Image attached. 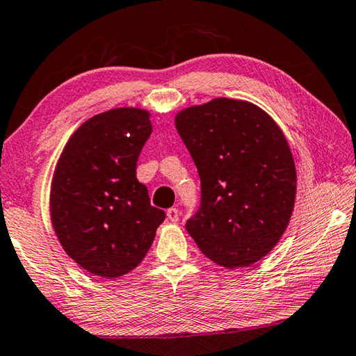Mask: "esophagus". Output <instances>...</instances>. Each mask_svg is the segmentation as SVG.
I'll return each mask as SVG.
<instances>
[{
	"mask_svg": "<svg viewBox=\"0 0 356 356\" xmlns=\"http://www.w3.org/2000/svg\"><path fill=\"white\" fill-rule=\"evenodd\" d=\"M167 219L170 220V222H173V223H177L178 219H179V209L178 208L167 209Z\"/></svg>",
	"mask_w": 356,
	"mask_h": 356,
	"instance_id": "1",
	"label": "esophagus"
}]
</instances>
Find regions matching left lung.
Returning <instances> with one entry per match:
<instances>
[{
    "label": "left lung",
    "mask_w": 356,
    "mask_h": 356,
    "mask_svg": "<svg viewBox=\"0 0 356 356\" xmlns=\"http://www.w3.org/2000/svg\"><path fill=\"white\" fill-rule=\"evenodd\" d=\"M202 179L186 229L225 269L248 267L282 239L294 211L297 172L277 122L245 99L213 98L175 115Z\"/></svg>",
    "instance_id": "8db88e82"
}]
</instances>
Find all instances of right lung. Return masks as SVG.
<instances>
[{
    "label": "right lung",
    "mask_w": 356,
    "mask_h": 356,
    "mask_svg": "<svg viewBox=\"0 0 356 356\" xmlns=\"http://www.w3.org/2000/svg\"><path fill=\"white\" fill-rule=\"evenodd\" d=\"M149 117L131 106L93 115L56 162L53 229L68 257L97 277L112 280L136 269L165 219L136 178L137 158L153 131Z\"/></svg>",
    "instance_id": "add662e5"
}]
</instances>
